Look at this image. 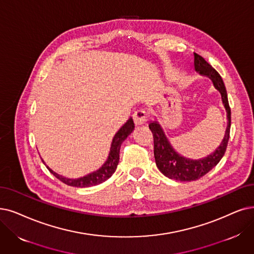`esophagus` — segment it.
<instances>
[{
  "instance_id": "obj_1",
  "label": "esophagus",
  "mask_w": 254,
  "mask_h": 254,
  "mask_svg": "<svg viewBox=\"0 0 254 254\" xmlns=\"http://www.w3.org/2000/svg\"><path fill=\"white\" fill-rule=\"evenodd\" d=\"M133 121H134V124L136 126H140V125H144L146 122H147V114L146 111L140 109L135 111L133 114Z\"/></svg>"
}]
</instances>
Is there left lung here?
<instances>
[{"mask_svg": "<svg viewBox=\"0 0 254 254\" xmlns=\"http://www.w3.org/2000/svg\"><path fill=\"white\" fill-rule=\"evenodd\" d=\"M194 67L200 76L207 77L220 93L222 103L227 114V126L224 137L215 151H212L205 157L192 159L179 154L174 149L156 117H154V121L150 122L149 128L154 137V157L158 170L166 177L180 181L197 180L208 173L212 168H215L225 153L230 132V107L226 88L221 76L214 67H211V65L205 62L203 57L196 53H194Z\"/></svg>", "mask_w": 254, "mask_h": 254, "instance_id": "8db88e82", "label": "left lung"}]
</instances>
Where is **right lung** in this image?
<instances>
[{"instance_id":"add662e5","label":"right lung","mask_w":254,"mask_h":254,"mask_svg":"<svg viewBox=\"0 0 254 254\" xmlns=\"http://www.w3.org/2000/svg\"><path fill=\"white\" fill-rule=\"evenodd\" d=\"M134 130V123L132 118H129L126 123L122 126L118 132L115 134L113 141H111L110 150L107 156V159L105 160L104 164L101 166L98 170L92 172V173H88L85 176L79 177V178H68L60 175L56 172H54L52 169L49 168L46 162L43 160L44 164L47 166L48 170L52 173L56 178H58L60 181H63L64 184L75 187V188H88L102 184V182L106 181L108 178L113 176V174L116 172L117 167L119 165V159H120V149L121 145L123 144V141L128 137V135L132 132Z\"/></svg>"}]
</instances>
